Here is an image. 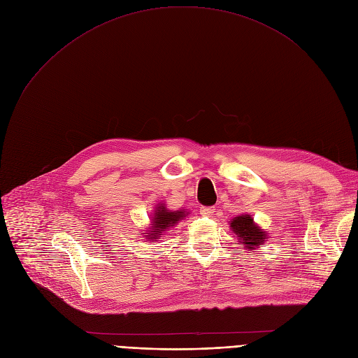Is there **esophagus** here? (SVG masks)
Listing matches in <instances>:
<instances>
[{"label":"esophagus","instance_id":"esophagus-1","mask_svg":"<svg viewBox=\"0 0 358 358\" xmlns=\"http://www.w3.org/2000/svg\"><path fill=\"white\" fill-rule=\"evenodd\" d=\"M200 213L203 216H212L215 213V208H208V206H204V208L200 209Z\"/></svg>","mask_w":358,"mask_h":358}]
</instances>
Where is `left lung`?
<instances>
[{
  "instance_id": "1",
  "label": "left lung",
  "mask_w": 358,
  "mask_h": 358,
  "mask_svg": "<svg viewBox=\"0 0 358 358\" xmlns=\"http://www.w3.org/2000/svg\"><path fill=\"white\" fill-rule=\"evenodd\" d=\"M229 224L231 231L238 238L239 245L247 251L257 250L261 243H264L268 239L267 231L258 227L254 222V217L248 213L235 216L234 219H231Z\"/></svg>"
}]
</instances>
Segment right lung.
I'll list each match as a JSON object with an SVG mask.
<instances>
[{
  "mask_svg": "<svg viewBox=\"0 0 358 358\" xmlns=\"http://www.w3.org/2000/svg\"><path fill=\"white\" fill-rule=\"evenodd\" d=\"M190 212H187V209L169 210L165 203L159 201L155 206V210L152 212V217H150V227L143 232V238L148 241H158L161 235L174 228Z\"/></svg>",
  "mask_w": 358,
  "mask_h": 358,
  "instance_id": "right-lung-1",
  "label": "right lung"
}]
</instances>
